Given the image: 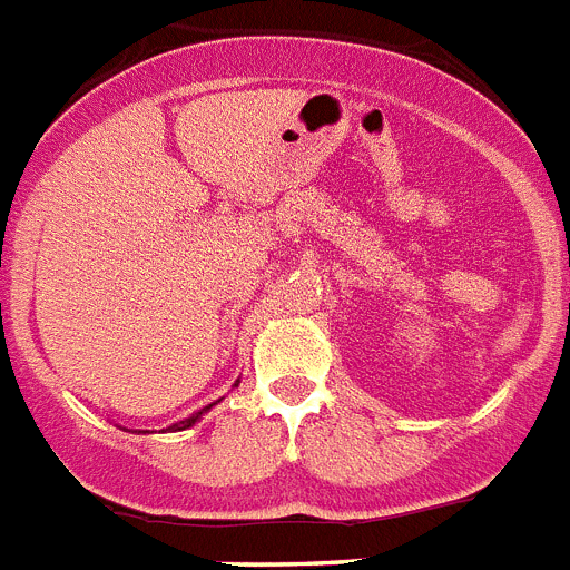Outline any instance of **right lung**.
<instances>
[{"label":"right lung","mask_w":570,"mask_h":570,"mask_svg":"<svg viewBox=\"0 0 570 570\" xmlns=\"http://www.w3.org/2000/svg\"><path fill=\"white\" fill-rule=\"evenodd\" d=\"M208 407H210V405H208ZM208 407H203V411H199V414L190 416V420H183V422H176V425H170V431H183V428H190V425H194L196 420H199V416L205 414V411H208Z\"/></svg>","instance_id":"add662e5"}]
</instances>
